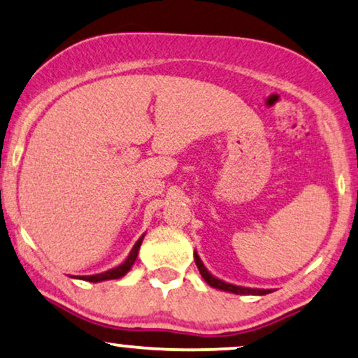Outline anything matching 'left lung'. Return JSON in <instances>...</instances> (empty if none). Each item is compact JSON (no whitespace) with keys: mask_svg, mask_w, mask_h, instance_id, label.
Wrapping results in <instances>:
<instances>
[{"mask_svg":"<svg viewBox=\"0 0 358 358\" xmlns=\"http://www.w3.org/2000/svg\"><path fill=\"white\" fill-rule=\"evenodd\" d=\"M194 262H196V266L199 270V273L204 278V282H206L209 287L216 288V289H221V292H227V293H234V294H255V296H264V294H268L271 293V289H262V288H247V287H237V285H232V283H227L224 282V280H219L216 276L211 275L208 271L206 266H204L203 260L199 259V255L196 254V250H194Z\"/></svg>","mask_w":358,"mask_h":358,"instance_id":"obj_1","label":"left lung"}]
</instances>
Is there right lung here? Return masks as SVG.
Wrapping results in <instances>:
<instances>
[{
    "label": "right lung",
    "mask_w": 358,
    "mask_h": 358,
    "mask_svg": "<svg viewBox=\"0 0 358 358\" xmlns=\"http://www.w3.org/2000/svg\"><path fill=\"white\" fill-rule=\"evenodd\" d=\"M144 236L145 234H142L139 237V241L136 242L134 247H132L129 252V255H127V259L124 260L121 265L114 266V268L103 271V273H98V275H85L82 276V280H85V282H92V283H99V282H106V280L122 278V276L132 268V265H134V262L137 260V255H139V249L142 245V241H144Z\"/></svg>",
    "instance_id": "add662e5"
}]
</instances>
